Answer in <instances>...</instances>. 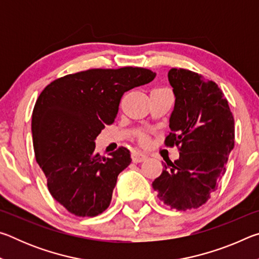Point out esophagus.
<instances>
[{
	"label": "esophagus",
	"mask_w": 259,
	"mask_h": 259,
	"mask_svg": "<svg viewBox=\"0 0 259 259\" xmlns=\"http://www.w3.org/2000/svg\"><path fill=\"white\" fill-rule=\"evenodd\" d=\"M131 159H133L134 163H139V162H143L146 160V156L142 154V153H138V152H134L133 154H131Z\"/></svg>",
	"instance_id": "esophagus-1"
}]
</instances>
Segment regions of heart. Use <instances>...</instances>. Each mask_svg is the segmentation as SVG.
Here are the masks:
<instances>
[{
    "label": "heart",
    "mask_w": 259,
    "mask_h": 259,
    "mask_svg": "<svg viewBox=\"0 0 259 259\" xmlns=\"http://www.w3.org/2000/svg\"><path fill=\"white\" fill-rule=\"evenodd\" d=\"M138 140H139V143L144 146H147L148 144H150V139H148V137L145 134H140L138 136Z\"/></svg>",
    "instance_id": "1"
}]
</instances>
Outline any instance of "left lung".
Returning <instances> with one entry per match:
<instances>
[{"label":"left lung","instance_id":"1","mask_svg":"<svg viewBox=\"0 0 259 259\" xmlns=\"http://www.w3.org/2000/svg\"><path fill=\"white\" fill-rule=\"evenodd\" d=\"M168 78L176 99L164 143L179 147V159L164 163L152 186L163 203L185 211L217 190L234 147V119L213 81L183 68L170 69Z\"/></svg>","mask_w":259,"mask_h":259}]
</instances>
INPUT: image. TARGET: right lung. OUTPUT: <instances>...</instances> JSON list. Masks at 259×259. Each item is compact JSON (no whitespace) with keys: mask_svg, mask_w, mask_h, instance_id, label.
Masks as SVG:
<instances>
[{"mask_svg":"<svg viewBox=\"0 0 259 259\" xmlns=\"http://www.w3.org/2000/svg\"><path fill=\"white\" fill-rule=\"evenodd\" d=\"M155 75L140 67L88 69L57 78L38 96L32 114L35 157L52 198L71 213L94 217L108 208L130 152L119 147L102 156L95 139L115 120L125 91Z\"/></svg>","mask_w":259,"mask_h":259,"instance_id":"1","label":"right lung"}]
</instances>
